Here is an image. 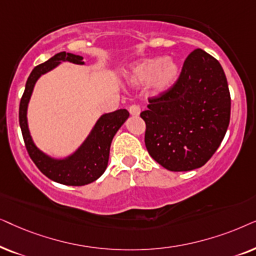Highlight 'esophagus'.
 I'll return each mask as SVG.
<instances>
[{"instance_id": "obj_1", "label": "esophagus", "mask_w": 256, "mask_h": 256, "mask_svg": "<svg viewBox=\"0 0 256 256\" xmlns=\"http://www.w3.org/2000/svg\"><path fill=\"white\" fill-rule=\"evenodd\" d=\"M128 111H130L132 116H139V114H140V108H139V105L134 104L128 108Z\"/></svg>"}]
</instances>
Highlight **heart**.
Returning <instances> with one entry per match:
<instances>
[{
  "mask_svg": "<svg viewBox=\"0 0 256 256\" xmlns=\"http://www.w3.org/2000/svg\"><path fill=\"white\" fill-rule=\"evenodd\" d=\"M179 64L171 57L148 58L132 68L128 74V82L132 86H145L151 83L156 94L165 92L174 84L179 74Z\"/></svg>",
  "mask_w": 256,
  "mask_h": 256,
  "instance_id": "heart-1",
  "label": "heart"
}]
</instances>
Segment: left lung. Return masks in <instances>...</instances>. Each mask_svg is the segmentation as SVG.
I'll return each mask as SVG.
<instances>
[{
	"label": "left lung",
	"mask_w": 256,
	"mask_h": 256,
	"mask_svg": "<svg viewBox=\"0 0 256 256\" xmlns=\"http://www.w3.org/2000/svg\"><path fill=\"white\" fill-rule=\"evenodd\" d=\"M140 117L146 148L162 168L173 172L202 168L230 125V94L222 66L202 49L193 50L176 83L148 98Z\"/></svg>",
	"instance_id": "left-lung-1"
}]
</instances>
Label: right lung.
<instances>
[{"label":"right lung","instance_id":"right-lung-1","mask_svg":"<svg viewBox=\"0 0 256 256\" xmlns=\"http://www.w3.org/2000/svg\"><path fill=\"white\" fill-rule=\"evenodd\" d=\"M63 60L74 64H84L82 56L62 51L54 54L46 62L34 68L26 80V90L20 103V126H21L26 151L37 168L44 176L63 185L83 186L94 182L106 170L112 139L130 114L125 108H120L102 116L86 140L74 154L66 159H52L40 152L30 137L28 122H26V108L37 80L48 71L56 68Z\"/></svg>","mask_w":256,"mask_h":256}]
</instances>
